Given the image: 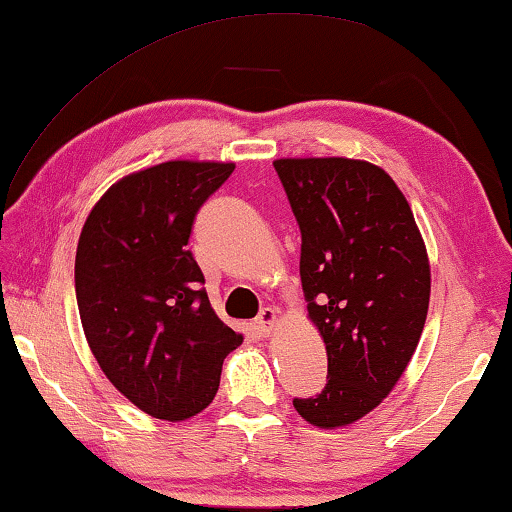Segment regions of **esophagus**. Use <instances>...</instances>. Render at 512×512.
I'll return each mask as SVG.
<instances>
[{"label": "esophagus", "instance_id": "esophagus-1", "mask_svg": "<svg viewBox=\"0 0 512 512\" xmlns=\"http://www.w3.org/2000/svg\"><path fill=\"white\" fill-rule=\"evenodd\" d=\"M275 319H278V316H275V310H271V307H264V310L257 314L255 326H257L259 332H262V335H271V330L275 326Z\"/></svg>", "mask_w": 512, "mask_h": 512}]
</instances>
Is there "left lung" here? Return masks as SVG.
I'll use <instances>...</instances> for the list:
<instances>
[{
  "label": "left lung",
  "mask_w": 512,
  "mask_h": 512,
  "mask_svg": "<svg viewBox=\"0 0 512 512\" xmlns=\"http://www.w3.org/2000/svg\"><path fill=\"white\" fill-rule=\"evenodd\" d=\"M300 227V282L328 351V383L294 399L319 428L358 421L392 392L426 323L431 269L399 186L367 161H273Z\"/></svg>",
  "instance_id": "obj_1"
}]
</instances>
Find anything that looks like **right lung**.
<instances>
[{
  "label": "right lung",
  "mask_w": 512,
  "mask_h": 512,
  "mask_svg": "<svg viewBox=\"0 0 512 512\" xmlns=\"http://www.w3.org/2000/svg\"><path fill=\"white\" fill-rule=\"evenodd\" d=\"M234 164L166 161L123 177L81 230L75 291L104 376L150 417L182 421L214 401L243 337L218 319L189 239Z\"/></svg>",
  "instance_id": "add662e5"
}]
</instances>
